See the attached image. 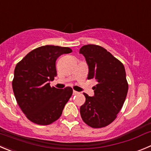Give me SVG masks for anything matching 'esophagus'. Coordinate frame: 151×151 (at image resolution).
Wrapping results in <instances>:
<instances>
[{"label":"esophagus","mask_w":151,"mask_h":151,"mask_svg":"<svg viewBox=\"0 0 151 151\" xmlns=\"http://www.w3.org/2000/svg\"><path fill=\"white\" fill-rule=\"evenodd\" d=\"M79 93V92H77V91H73V94L74 95H76V94H78Z\"/></svg>","instance_id":"34e87169"}]
</instances>
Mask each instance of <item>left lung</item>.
I'll return each instance as SVG.
<instances>
[{
    "label": "left lung",
    "instance_id": "1",
    "mask_svg": "<svg viewBox=\"0 0 151 151\" xmlns=\"http://www.w3.org/2000/svg\"><path fill=\"white\" fill-rule=\"evenodd\" d=\"M88 65V80L95 79L94 96L84 93L80 115L86 124L100 128L111 124L122 108L128 90L123 64L102 46L88 44L80 49Z\"/></svg>",
    "mask_w": 151,
    "mask_h": 151
}]
</instances>
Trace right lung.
<instances>
[{
  "label": "right lung",
  "mask_w": 151,
  "mask_h": 151,
  "mask_svg": "<svg viewBox=\"0 0 151 151\" xmlns=\"http://www.w3.org/2000/svg\"><path fill=\"white\" fill-rule=\"evenodd\" d=\"M71 52L68 47L46 45L32 50L16 65L13 91L20 109L31 122L47 125L62 114L73 90L71 87H51L49 81L57 76V59Z\"/></svg>",
  "instance_id": "add662e5"
}]
</instances>
